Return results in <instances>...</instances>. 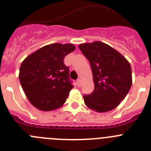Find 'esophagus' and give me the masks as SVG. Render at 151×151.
<instances>
[{
	"label": "esophagus",
	"instance_id": "esophagus-1",
	"mask_svg": "<svg viewBox=\"0 0 151 151\" xmlns=\"http://www.w3.org/2000/svg\"><path fill=\"white\" fill-rule=\"evenodd\" d=\"M76 85H77V86H78V87H80V86H81V85H82V80L80 79V78L77 79Z\"/></svg>",
	"mask_w": 151,
	"mask_h": 151
}]
</instances>
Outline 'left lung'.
<instances>
[{"instance_id": "left-lung-1", "label": "left lung", "mask_w": 151, "mask_h": 151, "mask_svg": "<svg viewBox=\"0 0 151 151\" xmlns=\"http://www.w3.org/2000/svg\"><path fill=\"white\" fill-rule=\"evenodd\" d=\"M78 47L90 63L94 83V91L83 95L85 105L98 113L115 109L127 95L132 83L129 61L101 41L82 44Z\"/></svg>"}]
</instances>
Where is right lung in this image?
Masks as SVG:
<instances>
[{
    "label": "right lung",
    "instance_id": "add662e5",
    "mask_svg": "<svg viewBox=\"0 0 151 151\" xmlns=\"http://www.w3.org/2000/svg\"><path fill=\"white\" fill-rule=\"evenodd\" d=\"M72 44L42 47L22 61L19 82L26 97L37 109L51 111L61 107L73 88L64 57L74 51Z\"/></svg>",
    "mask_w": 151,
    "mask_h": 151
}]
</instances>
